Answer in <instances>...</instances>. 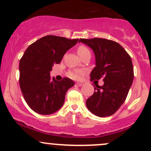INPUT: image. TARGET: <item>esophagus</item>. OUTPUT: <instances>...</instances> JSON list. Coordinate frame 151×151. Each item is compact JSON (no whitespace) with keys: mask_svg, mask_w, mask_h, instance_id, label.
Wrapping results in <instances>:
<instances>
[{"mask_svg":"<svg viewBox=\"0 0 151 151\" xmlns=\"http://www.w3.org/2000/svg\"><path fill=\"white\" fill-rule=\"evenodd\" d=\"M76 85H77V86H78V87L83 86L84 83H82V82H77V83H76Z\"/></svg>","mask_w":151,"mask_h":151,"instance_id":"1","label":"esophagus"}]
</instances>
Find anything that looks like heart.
I'll return each instance as SVG.
<instances>
[{
	"mask_svg": "<svg viewBox=\"0 0 151 151\" xmlns=\"http://www.w3.org/2000/svg\"><path fill=\"white\" fill-rule=\"evenodd\" d=\"M89 51L88 48L87 47L84 46V45H80V46L78 47L77 48V53H78L79 56H81L85 53H88ZM84 74V71L82 70H78V71H71V72L69 73V77L71 78L74 79V80H80L81 77H82V75Z\"/></svg>",
	"mask_w": 151,
	"mask_h": 151,
	"instance_id": "heart-1",
	"label": "heart"
}]
</instances>
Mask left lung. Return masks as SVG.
I'll list each match as a JSON object with an SVG mask.
<instances>
[{
	"label": "left lung",
	"mask_w": 151,
	"mask_h": 151,
	"mask_svg": "<svg viewBox=\"0 0 151 151\" xmlns=\"http://www.w3.org/2000/svg\"><path fill=\"white\" fill-rule=\"evenodd\" d=\"M93 50L96 66L90 78L104 77V85L95 87L96 91L86 101L91 113L100 117L111 116L126 100L134 79L131 57L121 45L104 38L80 39Z\"/></svg>",
	"instance_id": "8db88e82"
}]
</instances>
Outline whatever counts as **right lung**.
Returning <instances> with one entry per match:
<instances>
[{"instance_id": "right-lung-1", "label": "right lung", "mask_w": 151, "mask_h": 151, "mask_svg": "<svg viewBox=\"0 0 151 151\" xmlns=\"http://www.w3.org/2000/svg\"><path fill=\"white\" fill-rule=\"evenodd\" d=\"M78 40L47 35L25 50L19 61L20 88L27 104L36 113L48 115L62 107L66 92L74 82L66 77L55 80L50 77V72Z\"/></svg>"}]
</instances>
